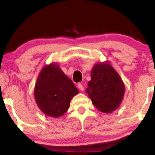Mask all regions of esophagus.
Returning a JSON list of instances; mask_svg holds the SVG:
<instances>
[{
    "label": "esophagus",
    "mask_w": 155,
    "mask_h": 155,
    "mask_svg": "<svg viewBox=\"0 0 155 155\" xmlns=\"http://www.w3.org/2000/svg\"><path fill=\"white\" fill-rule=\"evenodd\" d=\"M78 88H79L81 91H84V87L82 84H81V83L78 84Z\"/></svg>",
    "instance_id": "1"
}]
</instances>
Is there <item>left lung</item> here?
<instances>
[{
    "mask_svg": "<svg viewBox=\"0 0 155 155\" xmlns=\"http://www.w3.org/2000/svg\"><path fill=\"white\" fill-rule=\"evenodd\" d=\"M86 92L92 104L101 111L111 113L119 107L124 93L120 76L109 64H96Z\"/></svg>",
    "mask_w": 155,
    "mask_h": 155,
    "instance_id": "1",
    "label": "left lung"
}]
</instances>
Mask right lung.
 Returning a JSON list of instances; mask_svg holds the SVG:
<instances>
[{
    "label": "right lung",
    "mask_w": 155,
    "mask_h": 155,
    "mask_svg": "<svg viewBox=\"0 0 155 155\" xmlns=\"http://www.w3.org/2000/svg\"><path fill=\"white\" fill-rule=\"evenodd\" d=\"M79 93L73 81L56 64L42 69L35 84L34 95L40 109L47 116L59 117L67 111L70 101Z\"/></svg>",
    "instance_id": "add662e5"
}]
</instances>
